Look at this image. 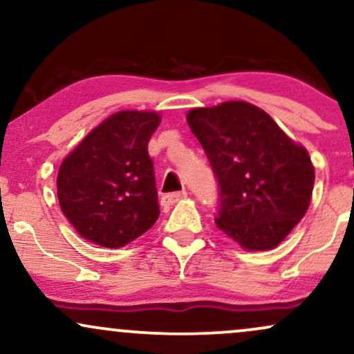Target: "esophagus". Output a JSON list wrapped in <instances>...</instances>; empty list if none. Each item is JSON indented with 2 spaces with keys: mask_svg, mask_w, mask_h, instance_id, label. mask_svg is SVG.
I'll return each instance as SVG.
<instances>
[{
  "mask_svg": "<svg viewBox=\"0 0 354 354\" xmlns=\"http://www.w3.org/2000/svg\"><path fill=\"white\" fill-rule=\"evenodd\" d=\"M186 196H188V193H186L185 189H183V191H176V193H168V194H165V196L161 198V203H163V205H166V206H169V205H174V203L185 200Z\"/></svg>",
  "mask_w": 354,
  "mask_h": 354,
  "instance_id": "obj_1",
  "label": "esophagus"
}]
</instances>
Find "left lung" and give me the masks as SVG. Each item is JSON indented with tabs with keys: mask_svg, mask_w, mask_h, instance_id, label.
Listing matches in <instances>:
<instances>
[{
	"mask_svg": "<svg viewBox=\"0 0 354 354\" xmlns=\"http://www.w3.org/2000/svg\"><path fill=\"white\" fill-rule=\"evenodd\" d=\"M186 120L218 181V228L245 250H273L310 206V154L246 101L194 108Z\"/></svg>",
	"mask_w": 354,
	"mask_h": 354,
	"instance_id": "left-lung-1",
	"label": "left lung"
}]
</instances>
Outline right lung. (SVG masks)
<instances>
[{
    "label": "right lung",
    "mask_w": 354,
    "mask_h": 354,
    "mask_svg": "<svg viewBox=\"0 0 354 354\" xmlns=\"http://www.w3.org/2000/svg\"><path fill=\"white\" fill-rule=\"evenodd\" d=\"M160 124L153 111H120L96 126L58 171L61 211L88 241L121 248L160 216L148 141Z\"/></svg>",
    "instance_id": "1"
}]
</instances>
